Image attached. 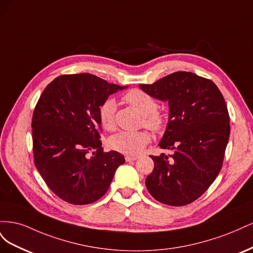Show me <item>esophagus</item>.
I'll list each match as a JSON object with an SVG mask.
<instances>
[{
    "instance_id": "obj_1",
    "label": "esophagus",
    "mask_w": 253,
    "mask_h": 253,
    "mask_svg": "<svg viewBox=\"0 0 253 253\" xmlns=\"http://www.w3.org/2000/svg\"><path fill=\"white\" fill-rule=\"evenodd\" d=\"M137 159H138V156H126V162H134Z\"/></svg>"
}]
</instances>
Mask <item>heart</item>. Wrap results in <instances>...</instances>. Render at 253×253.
<instances>
[{"label":"heart","mask_w":253,"mask_h":253,"mask_svg":"<svg viewBox=\"0 0 253 253\" xmlns=\"http://www.w3.org/2000/svg\"><path fill=\"white\" fill-rule=\"evenodd\" d=\"M124 101L133 106L142 114V125L154 132H159L164 127L165 118L157 110V102L152 95L140 88L128 90L122 97ZM116 102L109 98L99 106L98 116L101 126L111 131L115 124ZM150 141V134L145 131L139 132H120L113 135L109 139V147L126 155H137L144 149Z\"/></svg>","instance_id":"1"}]
</instances>
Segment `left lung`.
Returning a JSON list of instances; mask_svg holds the SVG:
<instances>
[{
    "label": "left lung",
    "instance_id": "8db88e82",
    "mask_svg": "<svg viewBox=\"0 0 253 253\" xmlns=\"http://www.w3.org/2000/svg\"><path fill=\"white\" fill-rule=\"evenodd\" d=\"M142 90L169 102V122L160 149L174 154L153 156L154 169L145 186L156 201L185 206L202 196L223 167L230 135L225 99L213 81L189 72H176Z\"/></svg>",
    "mask_w": 253,
    "mask_h": 253
}]
</instances>
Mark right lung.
Returning <instances> with one entry per match:
<instances>
[{
    "label": "right lung",
    "instance_id": "1",
    "mask_svg": "<svg viewBox=\"0 0 253 253\" xmlns=\"http://www.w3.org/2000/svg\"><path fill=\"white\" fill-rule=\"evenodd\" d=\"M126 86L91 74L62 75L45 87L33 115L37 170L61 200L87 205L109 190L125 157L104 152L98 111L110 95ZM95 149L90 157L89 152Z\"/></svg>",
    "mask_w": 253,
    "mask_h": 253
}]
</instances>
